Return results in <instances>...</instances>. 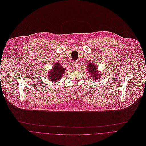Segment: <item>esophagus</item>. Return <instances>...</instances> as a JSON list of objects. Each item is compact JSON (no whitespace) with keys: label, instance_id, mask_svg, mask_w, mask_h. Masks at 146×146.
I'll return each instance as SVG.
<instances>
[{"label":"esophagus","instance_id":"esophagus-1","mask_svg":"<svg viewBox=\"0 0 146 146\" xmlns=\"http://www.w3.org/2000/svg\"><path fill=\"white\" fill-rule=\"evenodd\" d=\"M72 67H73V68H74V70H76L78 69V65H77L76 64H74V65L72 66Z\"/></svg>","mask_w":146,"mask_h":146}]
</instances>
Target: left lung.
<instances>
[{"mask_svg": "<svg viewBox=\"0 0 146 146\" xmlns=\"http://www.w3.org/2000/svg\"><path fill=\"white\" fill-rule=\"evenodd\" d=\"M87 66V71H89V74H91V76H92V78L93 79L92 80L96 81L98 79H100V72L98 71L97 67L95 66V64H93L92 62H89Z\"/></svg>", "mask_w": 146, "mask_h": 146, "instance_id": "8db88e82", "label": "left lung"}]
</instances>
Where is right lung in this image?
Here are the masks:
<instances>
[{
  "instance_id": "obj_1",
  "label": "right lung",
  "mask_w": 146,
  "mask_h": 146,
  "mask_svg": "<svg viewBox=\"0 0 146 146\" xmlns=\"http://www.w3.org/2000/svg\"><path fill=\"white\" fill-rule=\"evenodd\" d=\"M66 70V68H63L60 63H56L53 65L52 70L49 72L48 79L49 81L55 82V83L59 81Z\"/></svg>"
}]
</instances>
